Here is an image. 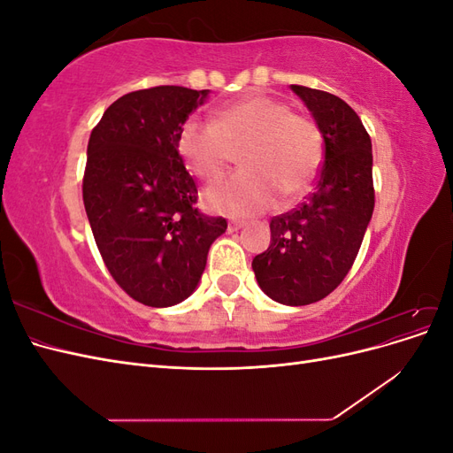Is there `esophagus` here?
Wrapping results in <instances>:
<instances>
[{
	"label": "esophagus",
	"instance_id": "1",
	"mask_svg": "<svg viewBox=\"0 0 453 453\" xmlns=\"http://www.w3.org/2000/svg\"><path fill=\"white\" fill-rule=\"evenodd\" d=\"M242 226H243L242 221H228V232H236V230H240Z\"/></svg>",
	"mask_w": 453,
	"mask_h": 453
}]
</instances>
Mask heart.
<instances>
[{"instance_id": "heart-1", "label": "heart", "mask_w": 453, "mask_h": 453, "mask_svg": "<svg viewBox=\"0 0 453 453\" xmlns=\"http://www.w3.org/2000/svg\"><path fill=\"white\" fill-rule=\"evenodd\" d=\"M243 170L217 181L203 193L205 208L250 217L285 198L304 195L319 173L323 138L315 122L291 113L287 104L251 94L219 109L213 122L188 119L177 134V150L190 173L213 181L240 149Z\"/></svg>"}]
</instances>
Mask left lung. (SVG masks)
Returning <instances> with one entry per match:
<instances>
[{"label": "left lung", "instance_id": "1", "mask_svg": "<svg viewBox=\"0 0 453 453\" xmlns=\"http://www.w3.org/2000/svg\"><path fill=\"white\" fill-rule=\"evenodd\" d=\"M325 143L313 193L270 221V245L253 258L260 289L285 306H306L333 293L346 278L374 211L372 143L359 115L338 96L300 85Z\"/></svg>", "mask_w": 453, "mask_h": 453}]
</instances>
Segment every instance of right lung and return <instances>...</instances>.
Returning <instances> with one entry per match:
<instances>
[{
    "label": "right lung",
    "mask_w": 453,
    "mask_h": 453,
    "mask_svg": "<svg viewBox=\"0 0 453 453\" xmlns=\"http://www.w3.org/2000/svg\"><path fill=\"white\" fill-rule=\"evenodd\" d=\"M210 90L153 87L125 94L90 134L83 202L113 280L150 308L196 291L223 217L200 213L177 134Z\"/></svg>",
    "instance_id": "right-lung-1"
}]
</instances>
